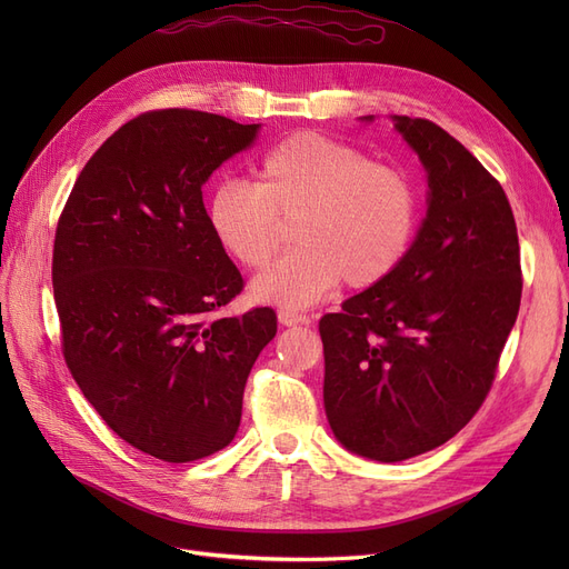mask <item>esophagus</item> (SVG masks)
<instances>
[{
  "instance_id": "obj_1",
  "label": "esophagus",
  "mask_w": 569,
  "mask_h": 569,
  "mask_svg": "<svg viewBox=\"0 0 569 569\" xmlns=\"http://www.w3.org/2000/svg\"><path fill=\"white\" fill-rule=\"evenodd\" d=\"M278 320H280L284 327H295V325H303V322H308V318H306L303 313L287 311V308H282V311H278Z\"/></svg>"
}]
</instances>
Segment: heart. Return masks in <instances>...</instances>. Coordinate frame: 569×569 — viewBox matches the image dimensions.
Segmentation results:
<instances>
[{
  "instance_id": "b5f03b06",
  "label": "heart",
  "mask_w": 569,
  "mask_h": 569,
  "mask_svg": "<svg viewBox=\"0 0 569 569\" xmlns=\"http://www.w3.org/2000/svg\"><path fill=\"white\" fill-rule=\"evenodd\" d=\"M256 182L226 180L206 199L220 249L263 270L295 220V251L253 282L258 301L308 306L339 280L351 289L385 282L416 242L420 192L399 166L318 132L274 142L253 168Z\"/></svg>"
}]
</instances>
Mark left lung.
I'll use <instances>...</instances> for the list:
<instances>
[{
  "label": "left lung",
  "instance_id": "obj_1",
  "mask_svg": "<svg viewBox=\"0 0 569 569\" xmlns=\"http://www.w3.org/2000/svg\"><path fill=\"white\" fill-rule=\"evenodd\" d=\"M393 126L427 170V218L385 282L320 320L327 420L349 451L382 462L432 451L475 418L522 297L501 182L432 120Z\"/></svg>",
  "mask_w": 569,
  "mask_h": 569
}]
</instances>
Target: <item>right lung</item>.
I'll return each instance as SVG.
<instances>
[{"mask_svg":"<svg viewBox=\"0 0 569 569\" xmlns=\"http://www.w3.org/2000/svg\"><path fill=\"white\" fill-rule=\"evenodd\" d=\"M258 126L159 109L118 128L80 170L59 216L51 284L61 351L113 432L166 462L234 439L272 308L216 316L244 289L206 220L201 187Z\"/></svg>","mask_w":569,"mask_h":569,"instance_id":"add662e5","label":"right lung"}]
</instances>
